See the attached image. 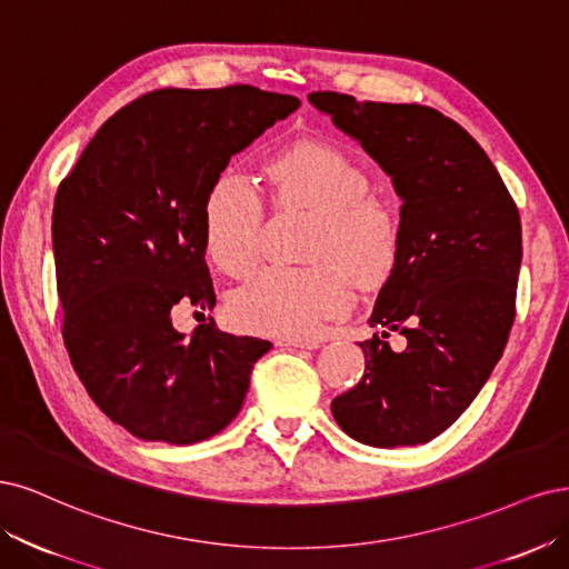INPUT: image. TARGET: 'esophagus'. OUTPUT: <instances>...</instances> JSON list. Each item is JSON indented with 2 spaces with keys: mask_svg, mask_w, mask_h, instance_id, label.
<instances>
[{
  "mask_svg": "<svg viewBox=\"0 0 569 569\" xmlns=\"http://www.w3.org/2000/svg\"><path fill=\"white\" fill-rule=\"evenodd\" d=\"M277 345L281 347H298V350H317L319 340H309V338H283Z\"/></svg>",
  "mask_w": 569,
  "mask_h": 569,
  "instance_id": "34e87169",
  "label": "esophagus"
}]
</instances>
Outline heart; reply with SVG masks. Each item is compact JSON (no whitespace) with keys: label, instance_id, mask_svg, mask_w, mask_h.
Returning a JSON list of instances; mask_svg holds the SVG:
<instances>
[{"label":"heart","instance_id":"heart-1","mask_svg":"<svg viewBox=\"0 0 569 569\" xmlns=\"http://www.w3.org/2000/svg\"><path fill=\"white\" fill-rule=\"evenodd\" d=\"M269 174L281 200L317 208L321 222L311 243V267L271 264L238 288L231 319L250 333L309 338L352 307V269L361 283L388 277L399 252L401 227L390 203L373 196L369 170L338 146L300 141L271 160ZM264 200L236 168L219 172L206 193L203 238L214 264L241 277L260 254Z\"/></svg>","mask_w":569,"mask_h":569}]
</instances>
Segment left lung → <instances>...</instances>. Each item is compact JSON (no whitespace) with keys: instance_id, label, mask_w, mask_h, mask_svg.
<instances>
[{"instance_id":"left-lung-1","label":"left lung","mask_w":569,"mask_h":569,"mask_svg":"<svg viewBox=\"0 0 569 569\" xmlns=\"http://www.w3.org/2000/svg\"><path fill=\"white\" fill-rule=\"evenodd\" d=\"M307 99L401 198L399 252L369 323L382 338L399 331L407 347L359 342L363 376L333 399V418L361 445H426L472 405L503 355L522 260L518 208L482 146L435 108L338 91Z\"/></svg>"}]
</instances>
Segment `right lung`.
Listing matches in <instances>:
<instances>
[{"label": "right lung", "instance_id": "right-lung-1", "mask_svg": "<svg viewBox=\"0 0 569 569\" xmlns=\"http://www.w3.org/2000/svg\"><path fill=\"white\" fill-rule=\"evenodd\" d=\"M298 108L250 84L158 89L108 118L61 181L51 243L68 355L94 405L146 442L224 430L269 352L212 321L187 338L170 311L214 307L206 193L231 156Z\"/></svg>", "mask_w": 569, "mask_h": 569}]
</instances>
